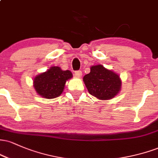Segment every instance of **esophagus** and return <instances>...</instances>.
Wrapping results in <instances>:
<instances>
[{
	"label": "esophagus",
	"mask_w": 158,
	"mask_h": 158,
	"mask_svg": "<svg viewBox=\"0 0 158 158\" xmlns=\"http://www.w3.org/2000/svg\"><path fill=\"white\" fill-rule=\"evenodd\" d=\"M81 75H82V73H81V70H77V71H75V76L77 77H81Z\"/></svg>",
	"instance_id": "1"
}]
</instances>
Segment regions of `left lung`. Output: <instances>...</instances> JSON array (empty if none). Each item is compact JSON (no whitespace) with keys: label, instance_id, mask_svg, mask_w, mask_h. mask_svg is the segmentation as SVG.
I'll use <instances>...</instances> for the list:
<instances>
[{"label":"left lung","instance_id":"1","mask_svg":"<svg viewBox=\"0 0 158 158\" xmlns=\"http://www.w3.org/2000/svg\"><path fill=\"white\" fill-rule=\"evenodd\" d=\"M85 86L90 94L99 99L107 100L114 98L121 89L118 74L105 68L102 64L90 68V72L83 77Z\"/></svg>","mask_w":158,"mask_h":158}]
</instances>
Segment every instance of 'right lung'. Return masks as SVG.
Wrapping results in <instances>:
<instances>
[{"instance_id":"1","label":"right lung","mask_w":158,"mask_h":158,"mask_svg":"<svg viewBox=\"0 0 158 158\" xmlns=\"http://www.w3.org/2000/svg\"><path fill=\"white\" fill-rule=\"evenodd\" d=\"M72 77L73 74L70 70H62L59 67L53 66L44 73L36 76L33 86L41 97L54 99L62 94L65 83Z\"/></svg>"}]
</instances>
